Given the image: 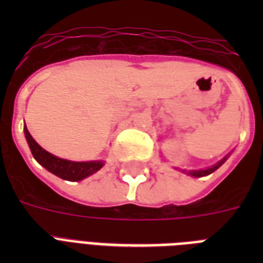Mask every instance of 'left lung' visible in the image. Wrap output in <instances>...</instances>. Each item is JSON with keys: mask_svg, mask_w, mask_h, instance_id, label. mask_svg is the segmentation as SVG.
I'll use <instances>...</instances> for the list:
<instances>
[{"mask_svg": "<svg viewBox=\"0 0 263 263\" xmlns=\"http://www.w3.org/2000/svg\"><path fill=\"white\" fill-rule=\"evenodd\" d=\"M229 154H231V153H229ZM229 154H228V156H225L221 161H218L216 165H213V166H210V168H208V169H199V171H185V169H183L181 172L185 173V175H188V176H192V177H203V176H208V175H210V173H213L214 171H217V169L220 168L221 165L224 164L225 161L228 160Z\"/></svg>", "mask_w": 263, "mask_h": 263, "instance_id": "left-lung-1", "label": "left lung"}]
</instances>
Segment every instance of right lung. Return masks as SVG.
<instances>
[{"mask_svg":"<svg viewBox=\"0 0 263 263\" xmlns=\"http://www.w3.org/2000/svg\"><path fill=\"white\" fill-rule=\"evenodd\" d=\"M24 135H26L27 143L30 146V150L35 160L38 161L46 171H49L53 175L59 176L61 179L68 180V181H80V180L86 179L88 176L94 175L95 172H98L99 169L105 165L103 161L78 162V161L64 160V158L53 156L51 153L46 152L45 148L41 147L35 142V139L31 136L26 125H24Z\"/></svg>","mask_w":263,"mask_h":263,"instance_id":"add662e5","label":"right lung"}]
</instances>
